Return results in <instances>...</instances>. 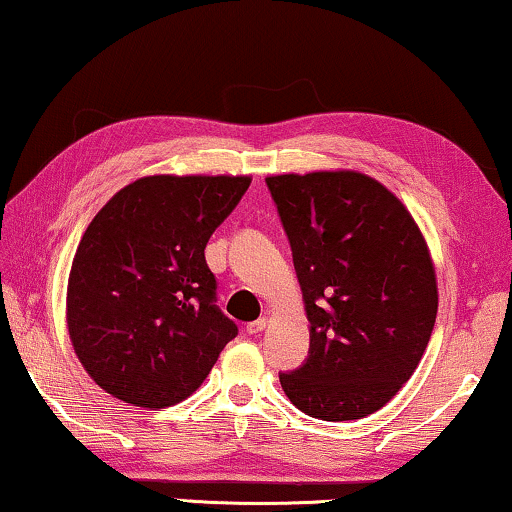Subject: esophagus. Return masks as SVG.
Returning <instances> with one entry per match:
<instances>
[{
    "instance_id": "1",
    "label": "esophagus",
    "mask_w": 512,
    "mask_h": 512,
    "mask_svg": "<svg viewBox=\"0 0 512 512\" xmlns=\"http://www.w3.org/2000/svg\"><path fill=\"white\" fill-rule=\"evenodd\" d=\"M266 326H269V316H259L257 321H253V323H248L246 326V330L250 332V335H257V332H262Z\"/></svg>"
}]
</instances>
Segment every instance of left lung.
<instances>
[{
    "mask_svg": "<svg viewBox=\"0 0 512 512\" xmlns=\"http://www.w3.org/2000/svg\"><path fill=\"white\" fill-rule=\"evenodd\" d=\"M310 321V355L282 373L287 399L326 421L369 417L419 367L437 278L408 207L360 170L266 177Z\"/></svg>",
    "mask_w": 512,
    "mask_h": 512,
    "instance_id": "obj_1",
    "label": "left lung"
}]
</instances>
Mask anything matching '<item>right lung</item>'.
Masks as SVG:
<instances>
[{
  "instance_id": "right-lung-1",
  "label": "right lung",
  "mask_w": 512,
  "mask_h": 512,
  "mask_svg": "<svg viewBox=\"0 0 512 512\" xmlns=\"http://www.w3.org/2000/svg\"><path fill=\"white\" fill-rule=\"evenodd\" d=\"M250 175H145L81 237L66 323L81 367L116 399L168 408L202 385L237 326L214 305L205 246Z\"/></svg>"
}]
</instances>
